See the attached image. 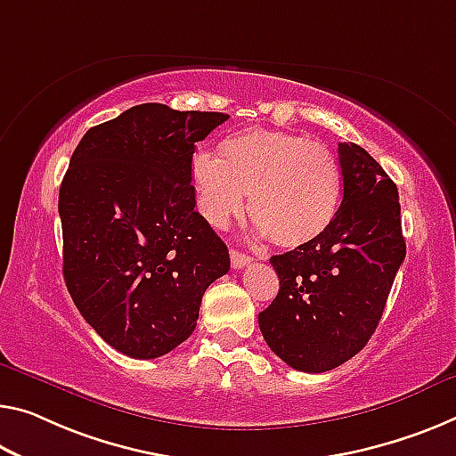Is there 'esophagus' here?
<instances>
[{"label":"esophagus","mask_w":456,"mask_h":456,"mask_svg":"<svg viewBox=\"0 0 456 456\" xmlns=\"http://www.w3.org/2000/svg\"><path fill=\"white\" fill-rule=\"evenodd\" d=\"M250 261L252 258L248 256V255H244V252H240V250H230V263H232V267L234 269H242V267H247V265H250Z\"/></svg>","instance_id":"1"}]
</instances>
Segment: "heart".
Wrapping results in <instances>:
<instances>
[{
	"label": "heart",
	"mask_w": 456,
	"mask_h": 456,
	"mask_svg": "<svg viewBox=\"0 0 456 456\" xmlns=\"http://www.w3.org/2000/svg\"><path fill=\"white\" fill-rule=\"evenodd\" d=\"M200 214L224 226L248 201L258 236L281 248L305 247L330 228L340 204V173L330 151L293 132L252 128L228 136L220 159L191 160Z\"/></svg>",
	"instance_id": "1"
}]
</instances>
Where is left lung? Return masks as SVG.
I'll return each instance as SVG.
<instances>
[{"label":"left lung","instance_id":"left-lung-1","mask_svg":"<svg viewBox=\"0 0 456 456\" xmlns=\"http://www.w3.org/2000/svg\"><path fill=\"white\" fill-rule=\"evenodd\" d=\"M338 160L342 204L330 228L271 256L279 293L258 314L269 348L304 373L340 367L362 350L405 258L394 181L354 142L338 144Z\"/></svg>","mask_w":456,"mask_h":456}]
</instances>
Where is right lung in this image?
Here are the masks:
<instances>
[{
	"label": "right lung",
	"instance_id": "1",
	"mask_svg": "<svg viewBox=\"0 0 456 456\" xmlns=\"http://www.w3.org/2000/svg\"><path fill=\"white\" fill-rule=\"evenodd\" d=\"M220 111L140 103L86 132L59 191L62 275L87 324L132 359H157L195 330L230 255L195 212V142Z\"/></svg>",
	"mask_w": 456,
	"mask_h": 456
}]
</instances>
